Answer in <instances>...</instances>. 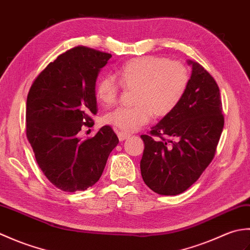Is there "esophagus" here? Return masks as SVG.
I'll use <instances>...</instances> for the list:
<instances>
[{
    "instance_id": "obj_1",
    "label": "esophagus",
    "mask_w": 250,
    "mask_h": 250,
    "mask_svg": "<svg viewBox=\"0 0 250 250\" xmlns=\"http://www.w3.org/2000/svg\"><path fill=\"white\" fill-rule=\"evenodd\" d=\"M117 135H118L119 141H125L126 139H129V137H131V134L126 133L125 131H118L117 132Z\"/></svg>"
}]
</instances>
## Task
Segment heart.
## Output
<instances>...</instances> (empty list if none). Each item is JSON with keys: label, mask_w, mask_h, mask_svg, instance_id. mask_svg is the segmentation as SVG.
<instances>
[{"label": "heart", "mask_w": 250, "mask_h": 250, "mask_svg": "<svg viewBox=\"0 0 250 250\" xmlns=\"http://www.w3.org/2000/svg\"><path fill=\"white\" fill-rule=\"evenodd\" d=\"M119 83L110 75L101 77L94 93L103 106L113 105L121 86L136 88L133 107H118L105 116L107 124L125 132L135 131L146 125L153 114L164 117L177 107L187 91L190 81L188 67L183 62L164 57H140L124 63L117 71Z\"/></svg>", "instance_id": "heart-1"}]
</instances>
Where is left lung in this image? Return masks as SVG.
I'll return each instance as SVG.
<instances>
[{
	"label": "left lung",
	"mask_w": 250,
	"mask_h": 250,
	"mask_svg": "<svg viewBox=\"0 0 250 250\" xmlns=\"http://www.w3.org/2000/svg\"><path fill=\"white\" fill-rule=\"evenodd\" d=\"M188 63L192 74L182 102L141 135L142 177L162 195L183 193L200 178L215 157L225 125L218 84L200 63Z\"/></svg>",
	"instance_id": "1"
}]
</instances>
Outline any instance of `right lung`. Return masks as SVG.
I'll list each match as a JSON object with an SVG mask.
<instances>
[{"mask_svg":"<svg viewBox=\"0 0 250 250\" xmlns=\"http://www.w3.org/2000/svg\"><path fill=\"white\" fill-rule=\"evenodd\" d=\"M110 58L86 46L74 47L37 75L28 93L26 137L47 179L65 192L83 191L97 183L119 143L109 125L87 140L79 139L84 126L93 125L95 81Z\"/></svg>","mask_w":250,"mask_h":250,"instance_id":"right-lung-1","label":"right lung"}]
</instances>
